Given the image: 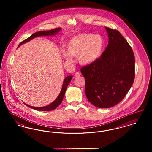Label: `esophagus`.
Segmentation results:
<instances>
[{"instance_id": "34e87169", "label": "esophagus", "mask_w": 152, "mask_h": 152, "mask_svg": "<svg viewBox=\"0 0 152 152\" xmlns=\"http://www.w3.org/2000/svg\"><path fill=\"white\" fill-rule=\"evenodd\" d=\"M80 75H81V73H80L79 72H77L75 73V77H79Z\"/></svg>"}]
</instances>
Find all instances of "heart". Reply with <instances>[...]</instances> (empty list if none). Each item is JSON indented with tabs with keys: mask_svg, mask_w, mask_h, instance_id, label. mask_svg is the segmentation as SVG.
Masks as SVG:
<instances>
[{
	"mask_svg": "<svg viewBox=\"0 0 152 152\" xmlns=\"http://www.w3.org/2000/svg\"><path fill=\"white\" fill-rule=\"evenodd\" d=\"M104 47V41L100 35L83 33L73 36L67 44V51H62L64 58L71 61V55L79 57L83 65H89L100 57Z\"/></svg>",
	"mask_w": 152,
	"mask_h": 152,
	"instance_id": "1",
	"label": "heart"
}]
</instances>
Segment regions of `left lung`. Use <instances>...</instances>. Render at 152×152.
I'll return each mask as SVG.
<instances>
[{
  "label": "left lung",
  "mask_w": 152,
  "mask_h": 152,
  "mask_svg": "<svg viewBox=\"0 0 152 152\" xmlns=\"http://www.w3.org/2000/svg\"><path fill=\"white\" fill-rule=\"evenodd\" d=\"M105 28L109 37L107 48L94 63L80 69L88 101L101 108L122 101L135 76L134 55L129 44L117 29Z\"/></svg>",
  "instance_id": "8db88e82"
}]
</instances>
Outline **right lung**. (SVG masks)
Listing matches in <instances>:
<instances>
[{
    "label": "right lung",
    "instance_id": "1",
    "mask_svg": "<svg viewBox=\"0 0 152 152\" xmlns=\"http://www.w3.org/2000/svg\"><path fill=\"white\" fill-rule=\"evenodd\" d=\"M61 29L60 28H56L55 29H51L50 31H39L34 33V34H32L31 36H29L28 38L26 39V40H23L19 44V45H18V47H19L20 45H22L23 43L29 42V40H31V39H34V37H36L37 36H48V35H55L56 34H57L58 32ZM72 78V76H68L67 77H66L65 79L64 80V82L63 84V86H62V89L60 92V94H58V97L56 99V100L54 101H53L51 104L50 105L45 106V107H32L24 103V104L28 107H29L31 108L34 109L35 110H41V111H50V110H54L61 103V102L63 101V97L65 95V92L67 86H68V84H69V83L71 82V79Z\"/></svg>",
    "mask_w": 152,
    "mask_h": 152
}]
</instances>
